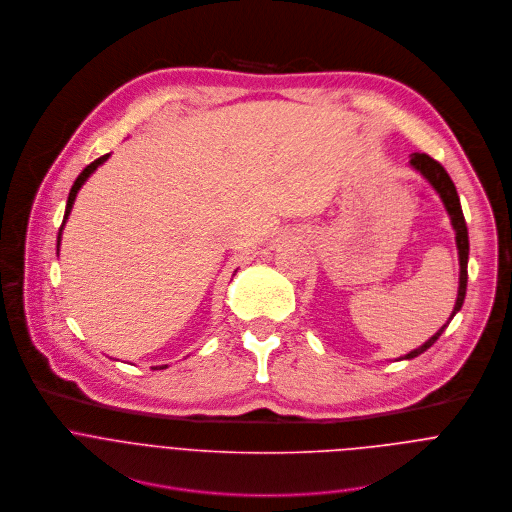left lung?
<instances>
[{
	"instance_id": "8db88e82",
	"label": "left lung",
	"mask_w": 512,
	"mask_h": 512,
	"mask_svg": "<svg viewBox=\"0 0 512 512\" xmlns=\"http://www.w3.org/2000/svg\"><path fill=\"white\" fill-rule=\"evenodd\" d=\"M410 164L432 184V188L440 194L444 206H446V212L450 214V220H452V228L456 232V248H458V258H460V286H458V296H456V304H454V310H452V316L460 310L462 302H464V296H466V280H468V270H466V264H468V230H466V222H464V214H462V208H460V200H458V194H456V186L454 182L450 180L448 172L442 168L440 162H436L434 158H430L428 154H412L410 158ZM452 320V318H450ZM448 320V322H450ZM446 322V324H448ZM446 324L428 340L424 342L420 348L412 350L410 354H406L404 358H414L418 354H422L424 350H428L436 340L438 336L444 332Z\"/></svg>"
}]
</instances>
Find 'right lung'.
Segmentation results:
<instances>
[{"label": "right lung", "mask_w": 512, "mask_h": 512, "mask_svg": "<svg viewBox=\"0 0 512 512\" xmlns=\"http://www.w3.org/2000/svg\"><path fill=\"white\" fill-rule=\"evenodd\" d=\"M108 156L110 154H106V156H100L98 160H94L90 166H86L84 170H82V174L76 178V182H74V186H72V190H70V196H68V204H66V214H64V222H62V226H60V232H58V248H60V238H62V228H64V224H66V220H68V216H70V212H72V204H74V200H76V194H78V190L82 188V184L90 178V174L100 166V164H104L106 160H108ZM160 368H166V366H160Z\"/></svg>", "instance_id": "1"}]
</instances>
